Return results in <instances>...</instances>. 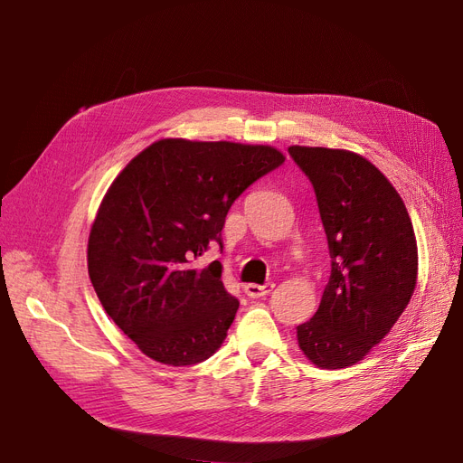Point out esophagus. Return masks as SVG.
<instances>
[{
	"label": "esophagus",
	"instance_id": "34e87169",
	"mask_svg": "<svg viewBox=\"0 0 463 463\" xmlns=\"http://www.w3.org/2000/svg\"><path fill=\"white\" fill-rule=\"evenodd\" d=\"M274 288V284L267 282V284H244V292H247V297L250 298H260V297H267L270 294V290Z\"/></svg>",
	"mask_w": 463,
	"mask_h": 463
}]
</instances>
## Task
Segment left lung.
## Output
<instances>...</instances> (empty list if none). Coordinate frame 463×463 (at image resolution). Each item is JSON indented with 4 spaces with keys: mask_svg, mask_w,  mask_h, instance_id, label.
Wrapping results in <instances>:
<instances>
[{
    "mask_svg": "<svg viewBox=\"0 0 463 463\" xmlns=\"http://www.w3.org/2000/svg\"><path fill=\"white\" fill-rule=\"evenodd\" d=\"M288 153L317 193L330 250V279L317 314L297 326L298 348L317 368H348L386 338L414 294V226L394 184L366 156L302 145Z\"/></svg>",
    "mask_w": 463,
    "mask_h": 463,
    "instance_id": "obj_1",
    "label": "left lung"
}]
</instances>
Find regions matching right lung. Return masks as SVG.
Instances as JSON below:
<instances>
[{"mask_svg":"<svg viewBox=\"0 0 463 463\" xmlns=\"http://www.w3.org/2000/svg\"><path fill=\"white\" fill-rule=\"evenodd\" d=\"M270 145L159 139L125 165L97 209L87 270L97 298L145 356L166 366L211 358L239 300L221 262L199 267L221 244L241 193L284 163Z\"/></svg>","mask_w":463,"mask_h":463,"instance_id":"obj_1","label":"right lung"}]
</instances>
